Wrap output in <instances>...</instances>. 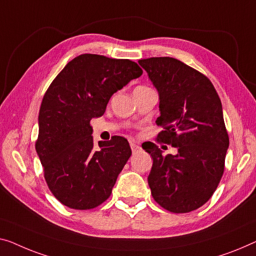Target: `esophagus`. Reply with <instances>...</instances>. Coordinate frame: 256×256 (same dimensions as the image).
<instances>
[{
  "mask_svg": "<svg viewBox=\"0 0 256 256\" xmlns=\"http://www.w3.org/2000/svg\"><path fill=\"white\" fill-rule=\"evenodd\" d=\"M130 146H131V150H132L133 154H136V152H138L141 150V147L139 146V144H134V142L130 144Z\"/></svg>",
  "mask_w": 256,
  "mask_h": 256,
  "instance_id": "obj_1",
  "label": "esophagus"
}]
</instances>
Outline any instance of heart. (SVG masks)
<instances>
[{
    "label": "heart",
    "mask_w": 256,
    "mask_h": 256,
    "mask_svg": "<svg viewBox=\"0 0 256 256\" xmlns=\"http://www.w3.org/2000/svg\"><path fill=\"white\" fill-rule=\"evenodd\" d=\"M141 88H147L146 86H138V87H136V90H141Z\"/></svg>",
    "instance_id": "heart-1"
}]
</instances>
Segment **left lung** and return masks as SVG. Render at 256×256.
<instances>
[{
    "instance_id": "8db88e82",
    "label": "left lung",
    "mask_w": 256,
    "mask_h": 256,
    "mask_svg": "<svg viewBox=\"0 0 256 256\" xmlns=\"http://www.w3.org/2000/svg\"><path fill=\"white\" fill-rule=\"evenodd\" d=\"M160 95V142L177 148L163 155L155 144L148 185L154 200L174 214L196 210L210 199L224 172L228 134L222 104L208 77L172 57L140 60Z\"/></svg>"
}]
</instances>
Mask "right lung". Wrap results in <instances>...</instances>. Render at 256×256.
<instances>
[{
	"label": "right lung",
	"instance_id": "1",
	"mask_svg": "<svg viewBox=\"0 0 256 256\" xmlns=\"http://www.w3.org/2000/svg\"><path fill=\"white\" fill-rule=\"evenodd\" d=\"M141 74L130 60L82 54L46 90L36 150L46 182L60 204L87 210L110 196L132 152L123 136L98 141L100 148L94 150L90 120L104 115L112 95Z\"/></svg>",
	"mask_w": 256,
	"mask_h": 256
}]
</instances>
